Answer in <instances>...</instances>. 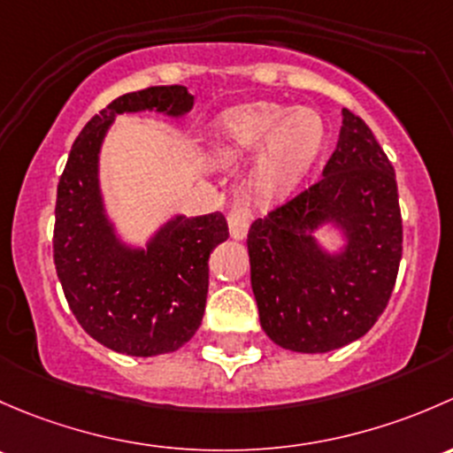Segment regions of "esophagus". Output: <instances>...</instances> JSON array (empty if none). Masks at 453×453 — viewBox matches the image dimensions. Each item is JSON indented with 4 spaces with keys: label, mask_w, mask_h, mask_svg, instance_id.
I'll list each match as a JSON object with an SVG mask.
<instances>
[{
    "label": "esophagus",
    "mask_w": 453,
    "mask_h": 453,
    "mask_svg": "<svg viewBox=\"0 0 453 453\" xmlns=\"http://www.w3.org/2000/svg\"><path fill=\"white\" fill-rule=\"evenodd\" d=\"M250 218H253L250 216V211L246 207H242V204L231 207V211H228V231H231L233 240H242V237H246Z\"/></svg>",
    "instance_id": "1"
}]
</instances>
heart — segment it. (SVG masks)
Masks as SVG:
<instances>
[{"mask_svg":"<svg viewBox=\"0 0 453 453\" xmlns=\"http://www.w3.org/2000/svg\"><path fill=\"white\" fill-rule=\"evenodd\" d=\"M213 155L222 161L259 153L255 188L264 198L288 192L310 170L325 139L323 119L311 109L246 104L226 111L213 124Z\"/></svg>","mask_w":453,"mask_h":453,"instance_id":"heart-1","label":"heart"}]
</instances>
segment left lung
I'll return each instance as SVG.
<instances>
[{
  "label": "left lung",
  "mask_w": 453,
  "mask_h": 453,
  "mask_svg": "<svg viewBox=\"0 0 453 453\" xmlns=\"http://www.w3.org/2000/svg\"><path fill=\"white\" fill-rule=\"evenodd\" d=\"M327 221L348 235L340 256L325 254L311 235ZM401 242L393 163L365 119L344 109L323 176L250 225L261 329L298 353H327L362 338L393 295Z\"/></svg>",
  "instance_id": "8db88e82"
}]
</instances>
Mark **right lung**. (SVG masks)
Listing matches in <instances>:
<instances>
[{
  "label": "right lung",
  "instance_id": "right-lung-1",
  "mask_svg": "<svg viewBox=\"0 0 453 453\" xmlns=\"http://www.w3.org/2000/svg\"><path fill=\"white\" fill-rule=\"evenodd\" d=\"M194 96L180 85L126 93L88 119L58 180L54 264L65 298L82 329L104 347L137 357L183 347L203 323L209 253L228 237L220 211L176 216L146 250L115 237L97 185V155L115 115L158 111L183 115Z\"/></svg>",
  "mask_w": 453,
  "mask_h": 453
}]
</instances>
